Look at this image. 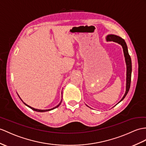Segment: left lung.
Segmentation results:
<instances>
[{
  "label": "left lung",
  "instance_id": "left-lung-1",
  "mask_svg": "<svg viewBox=\"0 0 146 146\" xmlns=\"http://www.w3.org/2000/svg\"><path fill=\"white\" fill-rule=\"evenodd\" d=\"M106 40L109 41H113L118 42V44L122 46L123 49V52L125 58V61L126 64V92L124 94L123 97L122 98L120 102H121L123 99L125 98L126 95L127 94L129 90L130 85H131V72H132V63H131V59L129 54L128 50H127V47L125 41L121 37L116 36L115 35H109L106 37Z\"/></svg>",
  "mask_w": 146,
  "mask_h": 146
}]
</instances>
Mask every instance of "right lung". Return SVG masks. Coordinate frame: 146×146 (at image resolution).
<instances>
[{"instance_id": "obj_1", "label": "right lung", "mask_w": 146, "mask_h": 146, "mask_svg": "<svg viewBox=\"0 0 146 146\" xmlns=\"http://www.w3.org/2000/svg\"><path fill=\"white\" fill-rule=\"evenodd\" d=\"M19 98H20V97H19ZM20 100H22V99H21L20 98ZM23 102V101H22ZM61 102H62V100H61V102H60L59 103V105H57L56 106H55V107H54V108H51V109H49V110H38V109H36V108H33V107H31V106H29V105H27L26 104H25V103H24L23 102V104H25V105L26 106H28V107H29V108H30L31 110H34V111H38V112H45V111H50V110H54V109H55V108H56L57 107H58V106L60 105H61Z\"/></svg>"}]
</instances>
